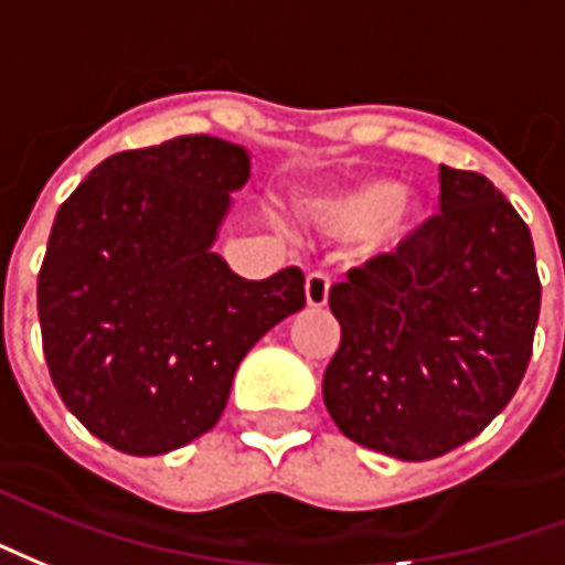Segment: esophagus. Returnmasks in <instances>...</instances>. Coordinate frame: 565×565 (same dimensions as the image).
<instances>
[{"label": "esophagus", "instance_id": "1", "mask_svg": "<svg viewBox=\"0 0 565 565\" xmlns=\"http://www.w3.org/2000/svg\"><path fill=\"white\" fill-rule=\"evenodd\" d=\"M303 295H307V307L310 310H322L328 307V295H331V279L324 274H310L303 282Z\"/></svg>", "mask_w": 565, "mask_h": 565}]
</instances>
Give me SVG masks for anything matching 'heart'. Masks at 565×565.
I'll return each mask as SVG.
<instances>
[{"instance_id":"b5f03b06","label":"heart","mask_w":565,"mask_h":565,"mask_svg":"<svg viewBox=\"0 0 565 565\" xmlns=\"http://www.w3.org/2000/svg\"><path fill=\"white\" fill-rule=\"evenodd\" d=\"M303 220L316 232L355 241L373 234L379 243H397L413 228L415 207L403 198V189L385 177H361L345 186L324 189L303 201Z\"/></svg>"}]
</instances>
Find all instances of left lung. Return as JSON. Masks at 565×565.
Returning <instances> with one entry per match:
<instances>
[{"instance_id":"1","label":"left lung","mask_w":565,"mask_h":565,"mask_svg":"<svg viewBox=\"0 0 565 565\" xmlns=\"http://www.w3.org/2000/svg\"><path fill=\"white\" fill-rule=\"evenodd\" d=\"M439 210L331 288L340 349L322 394L352 443L430 460L512 401L542 303L526 222L488 177L439 168Z\"/></svg>"}]
</instances>
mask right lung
I'll use <instances>...</instances> for the list:
<instances>
[{
  "label": "right lung",
  "mask_w": 565,
  "mask_h": 565,
  "mask_svg": "<svg viewBox=\"0 0 565 565\" xmlns=\"http://www.w3.org/2000/svg\"><path fill=\"white\" fill-rule=\"evenodd\" d=\"M241 143L183 135L96 164L39 274L47 370L68 413L117 451L168 455L220 422L243 355L303 310V274H234L213 243L249 180Z\"/></svg>",
  "instance_id": "add662e5"
}]
</instances>
